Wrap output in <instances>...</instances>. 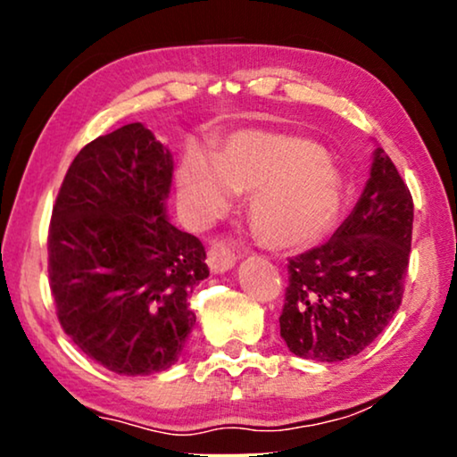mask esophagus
<instances>
[{
	"instance_id": "obj_1",
	"label": "esophagus",
	"mask_w": 457,
	"mask_h": 457,
	"mask_svg": "<svg viewBox=\"0 0 457 457\" xmlns=\"http://www.w3.org/2000/svg\"><path fill=\"white\" fill-rule=\"evenodd\" d=\"M208 266L214 274H222L235 266V253L224 241H214L208 249Z\"/></svg>"
}]
</instances>
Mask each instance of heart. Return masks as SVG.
<instances>
[{
	"instance_id": "heart-1",
	"label": "heart",
	"mask_w": 457,
	"mask_h": 457,
	"mask_svg": "<svg viewBox=\"0 0 457 457\" xmlns=\"http://www.w3.org/2000/svg\"><path fill=\"white\" fill-rule=\"evenodd\" d=\"M249 195L247 218L274 249H299L327 233L341 199L337 168L314 143L293 135L239 133L210 162L185 155L179 191L191 220L210 224L228 210V192Z\"/></svg>"
}]
</instances>
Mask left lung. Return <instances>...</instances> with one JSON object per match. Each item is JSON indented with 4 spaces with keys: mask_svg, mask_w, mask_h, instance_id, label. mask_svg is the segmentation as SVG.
Masks as SVG:
<instances>
[{
    "mask_svg": "<svg viewBox=\"0 0 457 457\" xmlns=\"http://www.w3.org/2000/svg\"><path fill=\"white\" fill-rule=\"evenodd\" d=\"M414 202L385 149L377 147L364 193L333 237L289 258L280 337L316 361L358 355L402 305Z\"/></svg>",
    "mask_w": 457,
    "mask_h": 457,
    "instance_id": "1",
    "label": "left lung"
}]
</instances>
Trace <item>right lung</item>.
Listing matches in <instances>:
<instances>
[{
  "label": "right lung",
  "mask_w": 457,
  "mask_h": 457,
  "mask_svg": "<svg viewBox=\"0 0 457 457\" xmlns=\"http://www.w3.org/2000/svg\"><path fill=\"white\" fill-rule=\"evenodd\" d=\"M172 155L141 122L80 149L55 197L47 235L55 314L80 352L122 377L170 368L208 277L197 237L172 227Z\"/></svg>",
  "instance_id": "1"
}]
</instances>
